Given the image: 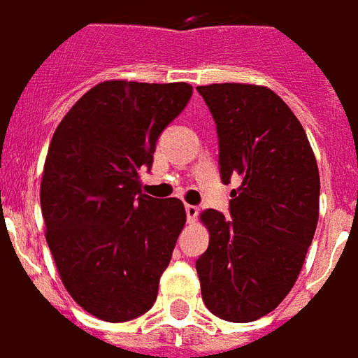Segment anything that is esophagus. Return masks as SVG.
Instances as JSON below:
<instances>
[{
    "instance_id": "1",
    "label": "esophagus",
    "mask_w": 358,
    "mask_h": 358,
    "mask_svg": "<svg viewBox=\"0 0 358 358\" xmlns=\"http://www.w3.org/2000/svg\"><path fill=\"white\" fill-rule=\"evenodd\" d=\"M185 210H187L188 222H196L197 214H199V208H197L196 205H185Z\"/></svg>"
}]
</instances>
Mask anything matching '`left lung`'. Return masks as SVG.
Returning <instances> with one entry per match:
<instances>
[{
    "instance_id": "8db88e82",
    "label": "left lung",
    "mask_w": 358,
    "mask_h": 358,
    "mask_svg": "<svg viewBox=\"0 0 358 358\" xmlns=\"http://www.w3.org/2000/svg\"><path fill=\"white\" fill-rule=\"evenodd\" d=\"M213 114L229 214H201L210 240L196 260L207 308L234 324L271 313L292 290L318 225L320 173L299 120L257 85L197 87Z\"/></svg>"
}]
</instances>
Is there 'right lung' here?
<instances>
[{
	"label": "right lung",
	"mask_w": 358,
	"mask_h": 358,
	"mask_svg": "<svg viewBox=\"0 0 358 358\" xmlns=\"http://www.w3.org/2000/svg\"><path fill=\"white\" fill-rule=\"evenodd\" d=\"M192 98L188 83L105 81L70 108L40 185L45 240L66 290L105 322L148 313L187 222L177 197L140 190L157 140Z\"/></svg>",
	"instance_id": "add662e5"
}]
</instances>
